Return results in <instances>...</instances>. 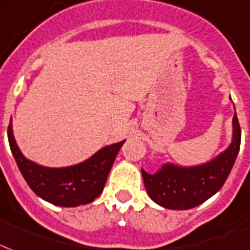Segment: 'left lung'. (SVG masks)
Masks as SVG:
<instances>
[{
	"label": "left lung",
	"mask_w": 250,
	"mask_h": 250,
	"mask_svg": "<svg viewBox=\"0 0 250 250\" xmlns=\"http://www.w3.org/2000/svg\"><path fill=\"white\" fill-rule=\"evenodd\" d=\"M233 136L231 146L208 163L197 167H177L164 164L155 174L142 169L144 186L150 199L169 209L197 207L216 194L229 176L241 142L237 115H233Z\"/></svg>",
	"instance_id": "8db88e82"
}]
</instances>
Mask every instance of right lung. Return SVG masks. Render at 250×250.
I'll return each instance as SVG.
<instances>
[{
  "label": "right lung",
  "instance_id": "obj_1",
  "mask_svg": "<svg viewBox=\"0 0 250 250\" xmlns=\"http://www.w3.org/2000/svg\"><path fill=\"white\" fill-rule=\"evenodd\" d=\"M7 138L15 163L34 193L55 206L76 207L98 198L123 142L100 149L83 163L66 167H47L30 161L22 155L13 135L11 118Z\"/></svg>",
  "mask_w": 250,
  "mask_h": 250
}]
</instances>
